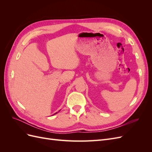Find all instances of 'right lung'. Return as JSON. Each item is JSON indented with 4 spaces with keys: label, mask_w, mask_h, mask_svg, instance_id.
Segmentation results:
<instances>
[{
    "label": "right lung",
    "mask_w": 152,
    "mask_h": 152,
    "mask_svg": "<svg viewBox=\"0 0 152 152\" xmlns=\"http://www.w3.org/2000/svg\"><path fill=\"white\" fill-rule=\"evenodd\" d=\"M59 111H60V110H59ZM58 113V112H56V113H54V115H55V114H56V113Z\"/></svg>",
    "instance_id": "add662e5"
}]
</instances>
